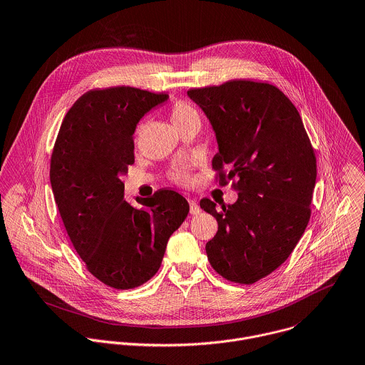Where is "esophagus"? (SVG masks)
<instances>
[{
	"label": "esophagus",
	"instance_id": "34e87169",
	"mask_svg": "<svg viewBox=\"0 0 365 365\" xmlns=\"http://www.w3.org/2000/svg\"><path fill=\"white\" fill-rule=\"evenodd\" d=\"M188 202H190V212L192 215H197V214L201 212V208H200V205H198V202L195 200H190Z\"/></svg>",
	"mask_w": 365,
	"mask_h": 365
}]
</instances>
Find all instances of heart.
<instances>
[{
  "instance_id": "b5f03b06",
  "label": "heart",
  "mask_w": 365,
  "mask_h": 365,
  "mask_svg": "<svg viewBox=\"0 0 365 365\" xmlns=\"http://www.w3.org/2000/svg\"><path fill=\"white\" fill-rule=\"evenodd\" d=\"M192 118H198V112L187 102L184 101H177L171 106V120L175 124V127L181 123L187 122ZM141 131V125L137 128V134ZM171 178L177 182L185 184L190 181V173H188V165L185 164H177L173 171H171Z\"/></svg>"
}]
</instances>
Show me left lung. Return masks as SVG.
<instances>
[{
  "mask_svg": "<svg viewBox=\"0 0 365 365\" xmlns=\"http://www.w3.org/2000/svg\"><path fill=\"white\" fill-rule=\"evenodd\" d=\"M187 95L215 133L214 170L230 168L220 182L235 180L238 191L237 202L221 210L208 198L200 202L218 222L205 246L208 260L231 282L255 283L290 256L309 224L313 147L297 109L273 85L231 81Z\"/></svg>",
  "mask_w": 365,
  "mask_h": 365,
  "instance_id": "1",
  "label": "left lung"
}]
</instances>
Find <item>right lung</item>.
I'll return each instance as SVG.
<instances>
[{
	"label": "right lung",
	"instance_id": "1",
	"mask_svg": "<svg viewBox=\"0 0 365 365\" xmlns=\"http://www.w3.org/2000/svg\"><path fill=\"white\" fill-rule=\"evenodd\" d=\"M168 95L128 86L91 91L61 124L51 158V187L78 255L115 289H134L160 269L167 242L188 215L187 200L160 190L124 201L120 177L134 163L133 134Z\"/></svg>",
	"mask_w": 365,
	"mask_h": 365
}]
</instances>
